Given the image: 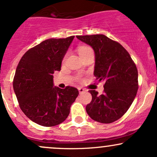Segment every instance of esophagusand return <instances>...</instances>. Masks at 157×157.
Returning a JSON list of instances; mask_svg holds the SVG:
<instances>
[{"label": "esophagus", "mask_w": 157, "mask_h": 157, "mask_svg": "<svg viewBox=\"0 0 157 157\" xmlns=\"http://www.w3.org/2000/svg\"><path fill=\"white\" fill-rule=\"evenodd\" d=\"M78 91H79V92H80V94H82V93H83L84 92H85L86 90L83 89V88L79 87V88H78Z\"/></svg>", "instance_id": "obj_1"}]
</instances>
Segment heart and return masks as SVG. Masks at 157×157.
Returning <instances> with one entry per match:
<instances>
[{
    "instance_id": "1",
    "label": "heart",
    "mask_w": 157,
    "mask_h": 157,
    "mask_svg": "<svg viewBox=\"0 0 157 157\" xmlns=\"http://www.w3.org/2000/svg\"><path fill=\"white\" fill-rule=\"evenodd\" d=\"M90 49V48L89 47H86V46H81V47H80L78 48V51H79V53H81L82 52H84V51H87V50Z\"/></svg>"
}]
</instances>
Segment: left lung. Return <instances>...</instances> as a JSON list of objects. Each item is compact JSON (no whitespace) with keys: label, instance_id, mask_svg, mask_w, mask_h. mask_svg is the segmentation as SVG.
Here are the masks:
<instances>
[{"label":"left lung","instance_id":"obj_1","mask_svg":"<svg viewBox=\"0 0 157 157\" xmlns=\"http://www.w3.org/2000/svg\"><path fill=\"white\" fill-rule=\"evenodd\" d=\"M93 48L95 54L94 75L104 82V94L89 90L92 96L86 110L95 121L109 124L126 113L136 96L138 71L131 56L121 44L102 34L77 36Z\"/></svg>","mask_w":157,"mask_h":157}]
</instances>
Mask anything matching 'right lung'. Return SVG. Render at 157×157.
<instances>
[{
  "instance_id": "right-lung-1",
  "label": "right lung",
  "mask_w": 157,
  "mask_h": 157,
  "mask_svg": "<svg viewBox=\"0 0 157 157\" xmlns=\"http://www.w3.org/2000/svg\"><path fill=\"white\" fill-rule=\"evenodd\" d=\"M75 36L49 39L26 52L18 63L13 89L21 109L31 121L53 127L66 119L79 94L77 89L53 87V73L61 64Z\"/></svg>"
}]
</instances>
